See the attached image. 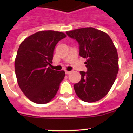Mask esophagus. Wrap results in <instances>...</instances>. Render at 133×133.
Here are the masks:
<instances>
[{"label":"esophagus","mask_w":133,"mask_h":133,"mask_svg":"<svg viewBox=\"0 0 133 133\" xmlns=\"http://www.w3.org/2000/svg\"><path fill=\"white\" fill-rule=\"evenodd\" d=\"M65 73L66 75H69V74L70 73V71H68V70H65Z\"/></svg>","instance_id":"34e87169"}]
</instances>
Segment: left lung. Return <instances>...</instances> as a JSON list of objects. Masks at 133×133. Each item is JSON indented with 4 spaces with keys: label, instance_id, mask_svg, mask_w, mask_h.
Here are the masks:
<instances>
[{
    "label": "left lung",
    "instance_id": "1",
    "mask_svg": "<svg viewBox=\"0 0 133 133\" xmlns=\"http://www.w3.org/2000/svg\"><path fill=\"white\" fill-rule=\"evenodd\" d=\"M76 40L79 55L87 58L84 64L87 71H81L80 82L74 84L77 95L87 103L97 101L109 92L118 71L117 49L110 36L92 27L66 32Z\"/></svg>",
    "mask_w": 133,
    "mask_h": 133
}]
</instances>
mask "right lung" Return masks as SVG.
I'll return each instance as SVG.
<instances>
[{"label":"right lung","instance_id":"obj_1","mask_svg":"<svg viewBox=\"0 0 133 133\" xmlns=\"http://www.w3.org/2000/svg\"><path fill=\"white\" fill-rule=\"evenodd\" d=\"M53 30L37 32L20 45L15 62V73L21 90L37 104H45L54 98L65 76L64 70H55L51 65L58 41L66 37Z\"/></svg>","mask_w":133,"mask_h":133}]
</instances>
